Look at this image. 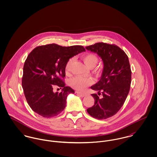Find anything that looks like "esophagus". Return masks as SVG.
<instances>
[{
  "label": "esophagus",
  "instance_id": "obj_1",
  "mask_svg": "<svg viewBox=\"0 0 157 157\" xmlns=\"http://www.w3.org/2000/svg\"><path fill=\"white\" fill-rule=\"evenodd\" d=\"M76 93L77 94V95H78L79 96H80L81 97H84L85 96H86V94L84 93H82L80 92H76Z\"/></svg>",
  "mask_w": 157,
  "mask_h": 157
}]
</instances>
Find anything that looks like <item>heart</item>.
<instances>
[{
    "label": "heart",
    "mask_w": 157,
    "mask_h": 157,
    "mask_svg": "<svg viewBox=\"0 0 157 157\" xmlns=\"http://www.w3.org/2000/svg\"><path fill=\"white\" fill-rule=\"evenodd\" d=\"M82 59L89 68L94 67L98 63V57L94 54H88L82 57ZM73 62V59H70L66 65V72L69 73ZM92 83V80L90 78H84L82 77H75L69 80V85L74 89L78 90H84L87 86Z\"/></svg>",
    "instance_id": "b5f03b06"
}]
</instances>
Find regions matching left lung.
Wrapping results in <instances>:
<instances>
[{
	"label": "left lung",
	"instance_id": "8db88e82",
	"mask_svg": "<svg viewBox=\"0 0 157 157\" xmlns=\"http://www.w3.org/2000/svg\"><path fill=\"white\" fill-rule=\"evenodd\" d=\"M85 48L96 53L103 63L100 80L90 87L97 91L98 95L91 94L95 102L87 112L95 118L106 119L120 109L129 94L132 73L129 59L116 45L100 42ZM100 94L102 95L101 97H99Z\"/></svg>",
	"mask_w": 157,
	"mask_h": 157
}]
</instances>
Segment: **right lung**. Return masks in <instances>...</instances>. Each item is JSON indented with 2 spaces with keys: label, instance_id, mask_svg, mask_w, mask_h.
<instances>
[{
  "label": "right lung",
  "instance_id": "add662e5",
  "mask_svg": "<svg viewBox=\"0 0 157 157\" xmlns=\"http://www.w3.org/2000/svg\"><path fill=\"white\" fill-rule=\"evenodd\" d=\"M83 46L49 44L36 47L28 55L23 70L22 88L33 111L45 118L57 116L66 107L67 98L74 90L65 86L62 78L69 59L85 51ZM54 86L63 88L54 93Z\"/></svg>",
  "mask_w": 157,
  "mask_h": 157
}]
</instances>
